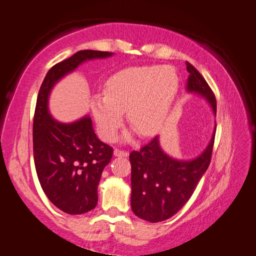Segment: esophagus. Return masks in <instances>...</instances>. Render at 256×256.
Here are the masks:
<instances>
[{
  "label": "esophagus",
  "instance_id": "1",
  "mask_svg": "<svg viewBox=\"0 0 256 256\" xmlns=\"http://www.w3.org/2000/svg\"><path fill=\"white\" fill-rule=\"evenodd\" d=\"M114 155H115L116 158H128V152H124V150H114Z\"/></svg>",
  "mask_w": 256,
  "mask_h": 256
}]
</instances>
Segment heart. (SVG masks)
<instances>
[{
	"label": "heart",
	"mask_w": 256,
	"mask_h": 256,
	"mask_svg": "<svg viewBox=\"0 0 256 256\" xmlns=\"http://www.w3.org/2000/svg\"><path fill=\"white\" fill-rule=\"evenodd\" d=\"M178 92L172 66L125 68L106 84V94H94L90 108L98 132L112 140L128 112V123L141 136H152L164 126ZM126 139H128L126 136Z\"/></svg>",
	"instance_id": "heart-1"
}]
</instances>
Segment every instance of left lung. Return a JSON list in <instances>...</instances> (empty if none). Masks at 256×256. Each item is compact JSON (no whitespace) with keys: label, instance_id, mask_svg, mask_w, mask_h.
Returning a JSON list of instances; mask_svg holds the SVG:
<instances>
[{"label":"left lung","instance_id":"obj_1","mask_svg":"<svg viewBox=\"0 0 256 256\" xmlns=\"http://www.w3.org/2000/svg\"><path fill=\"white\" fill-rule=\"evenodd\" d=\"M186 66L190 72L186 90L204 98L216 116V98L210 87L196 68L190 63ZM215 132L216 125L207 147L192 160H178L166 154L160 136L139 152H131V208L136 216L158 223L180 210L208 169Z\"/></svg>","mask_w":256,"mask_h":256}]
</instances>
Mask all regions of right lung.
<instances>
[{
  "label": "right lung",
  "instance_id": "right-lung-1",
  "mask_svg": "<svg viewBox=\"0 0 256 256\" xmlns=\"http://www.w3.org/2000/svg\"><path fill=\"white\" fill-rule=\"evenodd\" d=\"M114 52L80 50L47 72L36 98L33 120V154L38 178L50 202L70 215L95 208L102 171L112 161V148L95 134L90 115L62 123L50 115L49 96L54 86L87 60Z\"/></svg>",
  "mask_w": 256,
  "mask_h": 256
}]
</instances>
